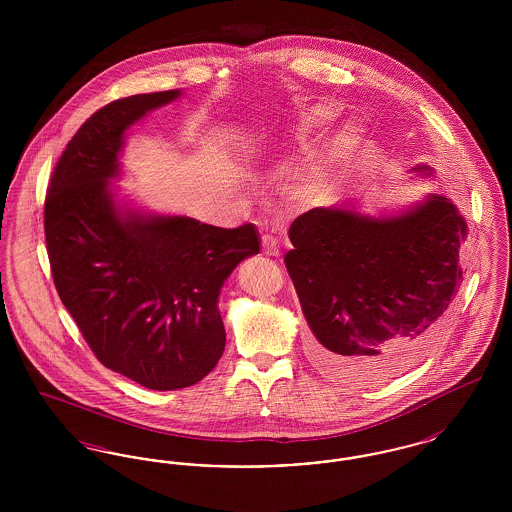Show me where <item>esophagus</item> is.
Wrapping results in <instances>:
<instances>
[{
    "mask_svg": "<svg viewBox=\"0 0 512 512\" xmlns=\"http://www.w3.org/2000/svg\"><path fill=\"white\" fill-rule=\"evenodd\" d=\"M263 251H265V255L278 257V255H280V245H278V240H276L274 236H270V234H265V236H263Z\"/></svg>",
    "mask_w": 512,
    "mask_h": 512,
    "instance_id": "1",
    "label": "esophagus"
}]
</instances>
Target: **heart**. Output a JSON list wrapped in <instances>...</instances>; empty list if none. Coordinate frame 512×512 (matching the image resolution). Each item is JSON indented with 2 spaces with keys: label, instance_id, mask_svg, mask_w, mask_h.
<instances>
[{
  "label": "heart",
  "instance_id": "1",
  "mask_svg": "<svg viewBox=\"0 0 512 512\" xmlns=\"http://www.w3.org/2000/svg\"><path fill=\"white\" fill-rule=\"evenodd\" d=\"M336 117H338L336 105L322 101V103H315V105L307 107V109L299 115L295 128H297V132H299L301 136H313V134L320 132L322 128H326ZM353 144H355V134H353V130H349V128L341 130L340 134H338V138H336V151L341 153V151L349 149Z\"/></svg>",
  "mask_w": 512,
  "mask_h": 512
}]
</instances>
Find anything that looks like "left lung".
Segmentation results:
<instances>
[{"instance_id":"left-lung-1","label":"left lung","mask_w":512,"mask_h":512,"mask_svg":"<svg viewBox=\"0 0 512 512\" xmlns=\"http://www.w3.org/2000/svg\"><path fill=\"white\" fill-rule=\"evenodd\" d=\"M466 232L459 209L441 194L390 215L341 205L293 220L284 261L320 372L370 386L420 361L438 343L463 282Z\"/></svg>"}]
</instances>
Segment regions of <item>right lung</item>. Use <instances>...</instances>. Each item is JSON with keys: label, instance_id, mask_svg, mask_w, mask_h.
Segmentation results:
<instances>
[{"label": "right lung", "instance_id": "obj_1", "mask_svg": "<svg viewBox=\"0 0 512 512\" xmlns=\"http://www.w3.org/2000/svg\"><path fill=\"white\" fill-rule=\"evenodd\" d=\"M180 94L96 111L57 161L44 207L53 282L84 340L101 365L157 391L194 386L217 366L220 288L261 247L253 224L228 230L115 199L126 130Z\"/></svg>", "mask_w": 512, "mask_h": 512}]
</instances>
